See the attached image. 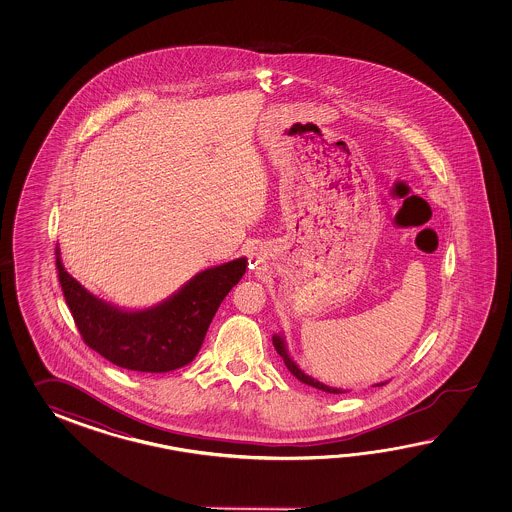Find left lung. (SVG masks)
<instances>
[{"label": "left lung", "instance_id": "left-lung-1", "mask_svg": "<svg viewBox=\"0 0 512 512\" xmlns=\"http://www.w3.org/2000/svg\"><path fill=\"white\" fill-rule=\"evenodd\" d=\"M272 344H274V348L278 351V355L282 357L283 362H285V366H287V370L293 373L294 377L298 379L300 382H304L307 386H313L316 390H322V392L326 393H346V390H340V388H331V386H327L324 382L316 381L313 379L311 375H307L304 373V370H300V366L291 359V355H289V351H287V346H285V338L283 335H272ZM388 382V381H386ZM386 382H377L375 386H384Z\"/></svg>", "mask_w": 512, "mask_h": 512}]
</instances>
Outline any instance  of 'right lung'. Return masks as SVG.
I'll list each match as a JSON object with an SVG mask.
<instances>
[{
  "instance_id": "right-lung-1",
  "label": "right lung",
  "mask_w": 512,
  "mask_h": 512,
  "mask_svg": "<svg viewBox=\"0 0 512 512\" xmlns=\"http://www.w3.org/2000/svg\"><path fill=\"white\" fill-rule=\"evenodd\" d=\"M58 280L87 346L124 370L164 373L190 364L223 298L240 282L247 258L197 272L161 304L120 309L89 293L66 271L56 247Z\"/></svg>"
}]
</instances>
